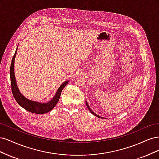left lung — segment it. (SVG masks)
Returning a JSON list of instances; mask_svg holds the SVG:
<instances>
[{
  "mask_svg": "<svg viewBox=\"0 0 159 159\" xmlns=\"http://www.w3.org/2000/svg\"><path fill=\"white\" fill-rule=\"evenodd\" d=\"M86 105H87V107H88V109H89V111L91 113H92L93 115H95V116L96 117H99V118H103V117H100V116H99V115H96L93 111L92 110H91V109H90V107H89V105H88V103L87 102H86Z\"/></svg>",
  "mask_w": 159,
  "mask_h": 159,
  "instance_id": "obj_1",
  "label": "left lung"
}]
</instances>
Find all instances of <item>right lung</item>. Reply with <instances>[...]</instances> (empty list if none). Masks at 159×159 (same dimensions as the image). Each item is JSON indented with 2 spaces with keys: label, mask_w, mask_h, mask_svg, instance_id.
I'll return each instance as SVG.
<instances>
[{
  "label": "right lung",
  "mask_w": 159,
  "mask_h": 159,
  "mask_svg": "<svg viewBox=\"0 0 159 159\" xmlns=\"http://www.w3.org/2000/svg\"><path fill=\"white\" fill-rule=\"evenodd\" d=\"M16 51H17V49L15 53H14V55L12 59V62H11V68H10L11 89H12V93L14 99H15L16 102L20 105L22 107L28 111L29 112H31L33 113H37V114H44L50 111L52 109H54L57 103L58 102L59 99L60 98L61 91L65 88V86L67 85V84L68 83V81H65L64 83H63L61 85L59 89H57L54 98H53L51 101H50L49 102L46 103H40L33 102V101L26 99V98L24 97V96L20 93V91H19L16 85V82L15 76H14V59H15Z\"/></svg>",
  "instance_id": "obj_1"
}]
</instances>
